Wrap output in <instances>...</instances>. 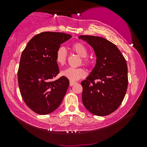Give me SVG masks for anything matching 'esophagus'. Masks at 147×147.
I'll return each instance as SVG.
<instances>
[{"label":"esophagus","instance_id":"esophagus-1","mask_svg":"<svg viewBox=\"0 0 147 147\" xmlns=\"http://www.w3.org/2000/svg\"><path fill=\"white\" fill-rule=\"evenodd\" d=\"M76 82H74V81H70L69 82V86H73L74 84H76Z\"/></svg>","mask_w":147,"mask_h":147}]
</instances>
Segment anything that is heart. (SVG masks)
Listing matches in <instances>:
<instances>
[{
	"mask_svg": "<svg viewBox=\"0 0 147 147\" xmlns=\"http://www.w3.org/2000/svg\"><path fill=\"white\" fill-rule=\"evenodd\" d=\"M71 49L74 52L77 53L78 55L82 57V64L84 65L88 66L90 65V61L88 59L87 56L88 51L86 46L82 43H76L71 45ZM67 53L65 48L59 47L57 49L55 53V61L59 65H63L67 61ZM61 76L67 78L71 81H76L86 76V71L83 68H72L68 67L63 69L61 72Z\"/></svg>",
	"mask_w": 147,
	"mask_h": 147,
	"instance_id": "obj_1",
	"label": "heart"
}]
</instances>
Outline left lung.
Returning <instances> with one entry per match:
<instances>
[{
  "mask_svg": "<svg viewBox=\"0 0 147 147\" xmlns=\"http://www.w3.org/2000/svg\"><path fill=\"white\" fill-rule=\"evenodd\" d=\"M91 45L96 56L95 67L81 82L82 102L94 115H109L123 101L128 88V67L118 47L104 38L80 35Z\"/></svg>",
  "mask_w": 147,
  "mask_h": 147,
  "instance_id": "obj_1",
  "label": "left lung"
}]
</instances>
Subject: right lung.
Returning <instances> with one entry per match:
<instances>
[{
    "instance_id": "1",
    "label": "right lung",
    "mask_w": 147,
    "mask_h": 147,
    "mask_svg": "<svg viewBox=\"0 0 147 147\" xmlns=\"http://www.w3.org/2000/svg\"><path fill=\"white\" fill-rule=\"evenodd\" d=\"M71 35L43 32L29 41L21 54L18 83L22 98L30 109L45 115L59 107L69 85V80L59 73L55 53Z\"/></svg>"
}]
</instances>
